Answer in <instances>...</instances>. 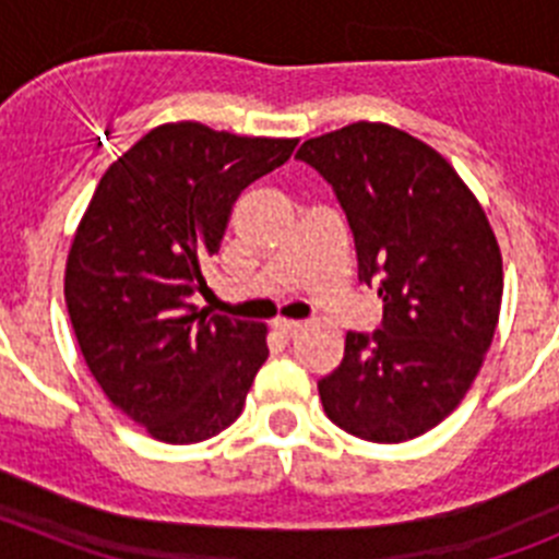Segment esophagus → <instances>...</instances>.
<instances>
[{
  "label": "esophagus",
  "instance_id": "1",
  "mask_svg": "<svg viewBox=\"0 0 559 559\" xmlns=\"http://www.w3.org/2000/svg\"><path fill=\"white\" fill-rule=\"evenodd\" d=\"M274 330L280 335H285V338H290V335H296V333H299V330H302V324L290 322V319H276Z\"/></svg>",
  "mask_w": 559,
  "mask_h": 559
}]
</instances>
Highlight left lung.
Returning a JSON list of instances; mask_svg holds the SVG:
<instances>
[{
	"label": "left lung",
	"mask_w": 559,
	"mask_h": 559,
	"mask_svg": "<svg viewBox=\"0 0 559 559\" xmlns=\"http://www.w3.org/2000/svg\"><path fill=\"white\" fill-rule=\"evenodd\" d=\"M347 215L358 280L378 288L383 322L347 333L344 360L319 380L335 426L369 442H406L467 394L496 335L498 240L459 173L426 142L383 122H353L305 142Z\"/></svg>",
	"instance_id": "left-lung-1"
}]
</instances>
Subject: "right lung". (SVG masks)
I'll list each match as a JSON object with an SVG mask.
<instances>
[{
    "instance_id": "add662e5",
    "label": "right lung",
    "mask_w": 559,
    "mask_h": 559,
    "mask_svg": "<svg viewBox=\"0 0 559 559\" xmlns=\"http://www.w3.org/2000/svg\"><path fill=\"white\" fill-rule=\"evenodd\" d=\"M299 140L201 122L153 128L106 170L67 260V308L106 397L167 445L201 442L243 412L269 358L265 324L190 302L237 195Z\"/></svg>"
}]
</instances>
